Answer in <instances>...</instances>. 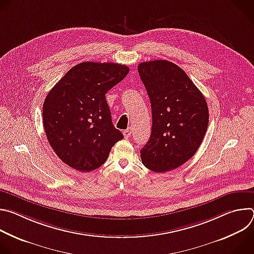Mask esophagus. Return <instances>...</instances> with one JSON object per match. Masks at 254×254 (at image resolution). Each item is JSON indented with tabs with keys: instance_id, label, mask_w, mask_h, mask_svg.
<instances>
[{
	"instance_id": "34e87169",
	"label": "esophagus",
	"mask_w": 254,
	"mask_h": 254,
	"mask_svg": "<svg viewBox=\"0 0 254 254\" xmlns=\"http://www.w3.org/2000/svg\"><path fill=\"white\" fill-rule=\"evenodd\" d=\"M124 136L126 137V138H127V137H129L130 135H131V130H130V128H127V129H126V130H124Z\"/></svg>"
}]
</instances>
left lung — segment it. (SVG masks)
<instances>
[{
    "label": "left lung",
    "instance_id": "1",
    "mask_svg": "<svg viewBox=\"0 0 254 254\" xmlns=\"http://www.w3.org/2000/svg\"><path fill=\"white\" fill-rule=\"evenodd\" d=\"M139 77L152 105V133L140 150L149 170L165 173L191 159L205 136L209 113L202 92L186 72L167 60L139 63Z\"/></svg>",
    "mask_w": 254,
    "mask_h": 254
}]
</instances>
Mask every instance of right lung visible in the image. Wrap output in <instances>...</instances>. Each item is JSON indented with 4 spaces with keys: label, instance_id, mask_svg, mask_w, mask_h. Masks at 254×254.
Listing matches in <instances>:
<instances>
[{
    "label": "right lung",
    "instance_id": "1",
    "mask_svg": "<svg viewBox=\"0 0 254 254\" xmlns=\"http://www.w3.org/2000/svg\"><path fill=\"white\" fill-rule=\"evenodd\" d=\"M127 65L82 62L72 67L43 103V126L50 146L69 167L90 172L104 164L124 138L112 121L105 94L128 73Z\"/></svg>",
    "mask_w": 254,
    "mask_h": 254
}]
</instances>
